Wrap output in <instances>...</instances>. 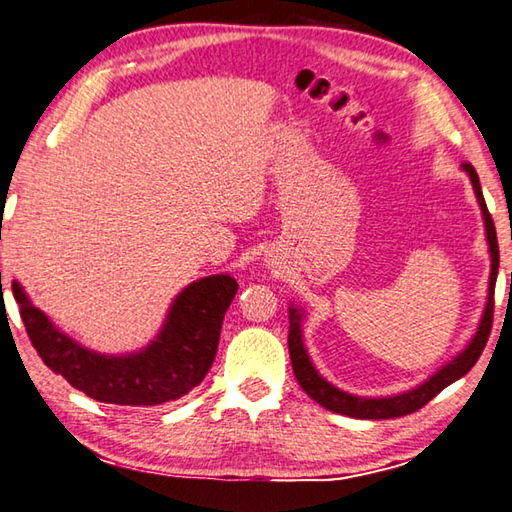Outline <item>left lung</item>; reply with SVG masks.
I'll return each instance as SVG.
<instances>
[{
	"instance_id": "left-lung-1",
	"label": "left lung",
	"mask_w": 512,
	"mask_h": 512,
	"mask_svg": "<svg viewBox=\"0 0 512 512\" xmlns=\"http://www.w3.org/2000/svg\"><path fill=\"white\" fill-rule=\"evenodd\" d=\"M463 170L468 172L472 188H475L477 201H479L481 212H483V224H486V235H488V246H490V257H492L488 304H486V311H483V318H481L475 338L470 340V345L463 349L457 358L448 362L443 369L436 371V374L430 380H425L423 385L412 389V392L387 396V398H360V396H351L347 392H342V389H338V387H333L318 374V371H315V367L311 365V360H309V356H306V349L302 345V329H300L302 313L291 306V309H288V324H291V327H288V351H291V365L295 371V378H297V383L302 385L304 392L309 394L315 403L327 407L329 412L345 414L351 418L407 416L416 410H421L423 405L430 403L436 394L443 392V389L452 385L454 380L466 376L468 371L475 367V362L479 360L481 351L488 342L490 329H492V311H495V282H497V268H499V246H497V230H495V224H492L486 199H483L481 183H479L475 167H472L470 163H463Z\"/></svg>"
}]
</instances>
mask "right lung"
Returning a JSON list of instances; mask_svg holds the SVG:
<instances>
[{"label":"right lung","instance_id":"right-lung-1","mask_svg":"<svg viewBox=\"0 0 512 512\" xmlns=\"http://www.w3.org/2000/svg\"><path fill=\"white\" fill-rule=\"evenodd\" d=\"M239 284L230 275L192 282L176 297L150 347L129 356H102L64 336L13 282L15 302L37 356L53 374L89 398L111 405H163L197 387L217 356L224 313Z\"/></svg>","mask_w":512,"mask_h":512}]
</instances>
